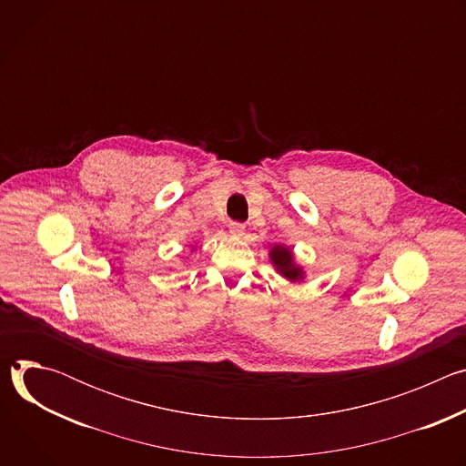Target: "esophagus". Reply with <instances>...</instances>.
I'll return each mask as SVG.
<instances>
[{"label":"esophagus","mask_w":466,"mask_h":466,"mask_svg":"<svg viewBox=\"0 0 466 466\" xmlns=\"http://www.w3.org/2000/svg\"><path fill=\"white\" fill-rule=\"evenodd\" d=\"M228 228H230V234H232V236H243V234H245V225H243V223L232 221Z\"/></svg>","instance_id":"34e87169"}]
</instances>
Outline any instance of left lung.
Listing matches in <instances>:
<instances>
[{
	"label": "left lung",
	"mask_w": 466,
	"mask_h": 466,
	"mask_svg": "<svg viewBox=\"0 0 466 466\" xmlns=\"http://www.w3.org/2000/svg\"><path fill=\"white\" fill-rule=\"evenodd\" d=\"M271 259L275 263V268L289 280H299L302 279V271L297 268V265L293 263V256H291V250L288 247H273L271 250Z\"/></svg>",
	"instance_id": "8db88e82"
}]
</instances>
